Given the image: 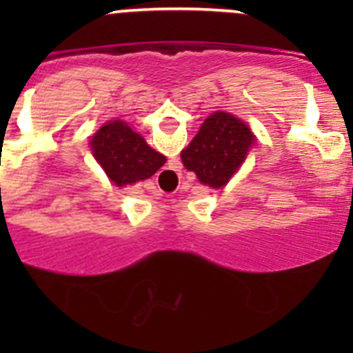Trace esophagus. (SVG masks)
Wrapping results in <instances>:
<instances>
[{
    "instance_id": "esophagus-1",
    "label": "esophagus",
    "mask_w": 353,
    "mask_h": 353,
    "mask_svg": "<svg viewBox=\"0 0 353 353\" xmlns=\"http://www.w3.org/2000/svg\"><path fill=\"white\" fill-rule=\"evenodd\" d=\"M174 164H179V162H174ZM176 168L179 166H170L168 170H164L162 173L157 174V185L161 183L164 189H173L174 183H176ZM161 189V187H159Z\"/></svg>"
}]
</instances>
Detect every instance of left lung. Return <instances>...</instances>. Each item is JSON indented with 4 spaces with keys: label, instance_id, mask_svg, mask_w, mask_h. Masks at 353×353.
Listing matches in <instances>:
<instances>
[{
    "label": "left lung",
    "instance_id": "left-lung-1",
    "mask_svg": "<svg viewBox=\"0 0 353 353\" xmlns=\"http://www.w3.org/2000/svg\"><path fill=\"white\" fill-rule=\"evenodd\" d=\"M254 143L251 129L230 113L210 114L182 152L183 166L194 171L198 180L212 189L230 182Z\"/></svg>",
    "mask_w": 353,
    "mask_h": 353
}]
</instances>
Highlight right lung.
Here are the masks:
<instances>
[{
    "label": "right lung",
    "mask_w": 353,
    "mask_h": 353,
    "mask_svg": "<svg viewBox=\"0 0 353 353\" xmlns=\"http://www.w3.org/2000/svg\"><path fill=\"white\" fill-rule=\"evenodd\" d=\"M92 150L105 174L118 187L150 179L166 157L146 145L123 121H109L92 138Z\"/></svg>",
    "instance_id": "right-lung-1"
}]
</instances>
